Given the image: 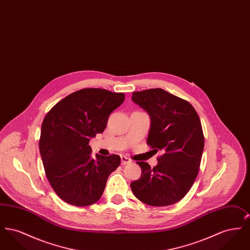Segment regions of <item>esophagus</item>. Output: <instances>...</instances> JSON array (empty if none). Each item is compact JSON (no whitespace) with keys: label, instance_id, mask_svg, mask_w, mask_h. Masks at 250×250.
I'll list each match as a JSON object with an SVG mask.
<instances>
[{"label":"esophagus","instance_id":"1","mask_svg":"<svg viewBox=\"0 0 250 250\" xmlns=\"http://www.w3.org/2000/svg\"><path fill=\"white\" fill-rule=\"evenodd\" d=\"M121 160H122V165H127V164H130L131 162H132L130 158H128V157L125 156V155H123L121 157Z\"/></svg>","mask_w":250,"mask_h":250}]
</instances>
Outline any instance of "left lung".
Wrapping results in <instances>:
<instances>
[{"label": "left lung", "instance_id": "obj_1", "mask_svg": "<svg viewBox=\"0 0 250 250\" xmlns=\"http://www.w3.org/2000/svg\"><path fill=\"white\" fill-rule=\"evenodd\" d=\"M132 101L150 116L147 144L162 153L154 167L137 162L142 175L131 183L132 192L151 206L174 204L187 195L199 172L204 148L200 117L189 102L160 88L135 92Z\"/></svg>", "mask_w": 250, "mask_h": 250}]
</instances>
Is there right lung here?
I'll return each mask as SVG.
<instances>
[{"mask_svg":"<svg viewBox=\"0 0 250 250\" xmlns=\"http://www.w3.org/2000/svg\"><path fill=\"white\" fill-rule=\"evenodd\" d=\"M125 94L87 88L67 95L52 107L41 126L39 151L48 182L63 202L88 206L97 202L119 155H92L91 139L107 126Z\"/></svg>","mask_w":250,"mask_h":250,"instance_id":"add662e5","label":"right lung"}]
</instances>
